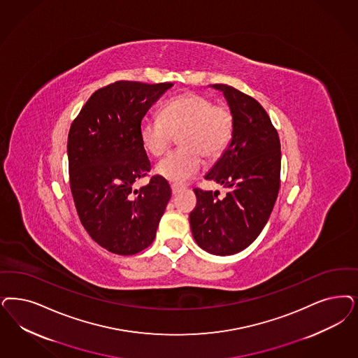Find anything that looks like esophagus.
<instances>
[{
  "label": "esophagus",
  "instance_id": "esophagus-1",
  "mask_svg": "<svg viewBox=\"0 0 358 358\" xmlns=\"http://www.w3.org/2000/svg\"><path fill=\"white\" fill-rule=\"evenodd\" d=\"M185 187L184 186H178V185H172V193L176 196L177 193H180L181 190H184Z\"/></svg>",
  "mask_w": 358,
  "mask_h": 358
}]
</instances>
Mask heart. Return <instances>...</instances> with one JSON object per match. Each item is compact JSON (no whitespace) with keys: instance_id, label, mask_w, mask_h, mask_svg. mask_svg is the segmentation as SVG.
Listing matches in <instances>:
<instances>
[{"instance_id":"obj_1","label":"heart","mask_w":358,"mask_h":358,"mask_svg":"<svg viewBox=\"0 0 358 358\" xmlns=\"http://www.w3.org/2000/svg\"><path fill=\"white\" fill-rule=\"evenodd\" d=\"M235 120L224 104L199 92H185L169 99L161 108V117L145 116L140 122V141L149 155L160 157L178 135L176 149L156 166V173L173 184H184L196 176L201 153L208 159L222 155L234 135Z\"/></svg>"}]
</instances>
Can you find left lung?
<instances>
[{
	"label": "left lung",
	"instance_id": "left-lung-1",
	"mask_svg": "<svg viewBox=\"0 0 358 358\" xmlns=\"http://www.w3.org/2000/svg\"><path fill=\"white\" fill-rule=\"evenodd\" d=\"M222 91L234 115V135L220 160L205 176L227 189L196 187L197 206L190 213L192 234L198 246L214 255H233L250 246L271 215L280 187V140L259 103L234 87Z\"/></svg>",
	"mask_w": 358,
	"mask_h": 358
}]
</instances>
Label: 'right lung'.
<instances>
[{
  "mask_svg": "<svg viewBox=\"0 0 358 358\" xmlns=\"http://www.w3.org/2000/svg\"><path fill=\"white\" fill-rule=\"evenodd\" d=\"M173 83L119 80L99 88L76 116L67 141L70 187L79 220L99 246L134 255L150 246L172 197L168 181L150 171L138 127Z\"/></svg>",
  "mask_w": 358,
  "mask_h": 358,
  "instance_id": "1",
  "label": "right lung"
}]
</instances>
